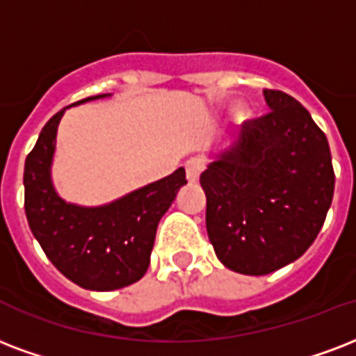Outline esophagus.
I'll return each instance as SVG.
<instances>
[{
	"instance_id": "esophagus-1",
	"label": "esophagus",
	"mask_w": 356,
	"mask_h": 356,
	"mask_svg": "<svg viewBox=\"0 0 356 356\" xmlns=\"http://www.w3.org/2000/svg\"><path fill=\"white\" fill-rule=\"evenodd\" d=\"M184 168H186V179H188L190 183H196L197 179H200V173H202L203 170L202 160L200 159L188 160V162L184 164Z\"/></svg>"
}]
</instances>
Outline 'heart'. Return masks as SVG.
<instances>
[{
  "mask_svg": "<svg viewBox=\"0 0 356 356\" xmlns=\"http://www.w3.org/2000/svg\"><path fill=\"white\" fill-rule=\"evenodd\" d=\"M246 115H248V110H246V108H243V106L235 110V118H237V119H244Z\"/></svg>",
  "mask_w": 356,
  "mask_h": 356,
  "instance_id": "obj_1",
  "label": "heart"
}]
</instances>
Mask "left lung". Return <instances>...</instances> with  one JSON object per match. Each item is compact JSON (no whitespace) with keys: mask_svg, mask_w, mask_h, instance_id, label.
Masks as SVG:
<instances>
[{"mask_svg":"<svg viewBox=\"0 0 356 356\" xmlns=\"http://www.w3.org/2000/svg\"><path fill=\"white\" fill-rule=\"evenodd\" d=\"M270 112L246 121L202 173L209 241L224 267L263 276L302 256L334 194L329 142L305 106L265 89Z\"/></svg>","mask_w":356,"mask_h":356,"instance_id":"1","label":"left lung"}]
</instances>
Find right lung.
<instances>
[{
    "label": "right lung",
    "instance_id": "right-lung-1",
    "mask_svg": "<svg viewBox=\"0 0 356 356\" xmlns=\"http://www.w3.org/2000/svg\"><path fill=\"white\" fill-rule=\"evenodd\" d=\"M95 95L76 102L106 99ZM58 112L40 130L24 168V207L33 237L54 267L76 286L113 291L147 273L160 218L186 184L184 168L156 183L132 190L119 200L86 207L65 202L51 181L59 121Z\"/></svg>",
    "mask_w": 356,
    "mask_h": 356
}]
</instances>
